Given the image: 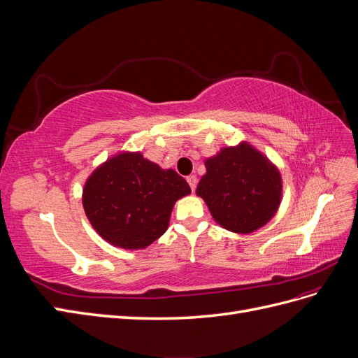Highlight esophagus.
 Here are the masks:
<instances>
[{"label":"esophagus","instance_id":"1","mask_svg":"<svg viewBox=\"0 0 358 358\" xmlns=\"http://www.w3.org/2000/svg\"><path fill=\"white\" fill-rule=\"evenodd\" d=\"M187 182L189 183L191 189H192V191H196V187H197V178L194 176V175H191V176H188V178H187Z\"/></svg>","mask_w":358,"mask_h":358}]
</instances>
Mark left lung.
Masks as SVG:
<instances>
[{
	"mask_svg": "<svg viewBox=\"0 0 358 358\" xmlns=\"http://www.w3.org/2000/svg\"><path fill=\"white\" fill-rule=\"evenodd\" d=\"M200 196L225 230L252 233L273 218L282 196L278 169L251 145L224 148L206 159Z\"/></svg>",
	"mask_w": 358,
	"mask_h": 358,
	"instance_id": "obj_1",
	"label": "left lung"
}]
</instances>
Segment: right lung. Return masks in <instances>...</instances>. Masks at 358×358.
<instances>
[{
    "label": "right lung",
    "instance_id": "add662e5",
    "mask_svg": "<svg viewBox=\"0 0 358 358\" xmlns=\"http://www.w3.org/2000/svg\"><path fill=\"white\" fill-rule=\"evenodd\" d=\"M189 192L175 170H162L140 152H122L86 180L83 209L104 241L142 249L166 233L173 206Z\"/></svg>",
    "mask_w": 358,
    "mask_h": 358
}]
</instances>
